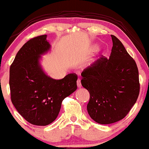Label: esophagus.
<instances>
[{"instance_id":"esophagus-1","label":"esophagus","mask_w":149,"mask_h":149,"mask_svg":"<svg viewBox=\"0 0 149 149\" xmlns=\"http://www.w3.org/2000/svg\"><path fill=\"white\" fill-rule=\"evenodd\" d=\"M77 86L78 88L82 87V85H81V79H78L77 81Z\"/></svg>"}]
</instances>
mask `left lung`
<instances>
[{
  "label": "left lung",
  "instance_id": "obj_1",
  "mask_svg": "<svg viewBox=\"0 0 149 149\" xmlns=\"http://www.w3.org/2000/svg\"><path fill=\"white\" fill-rule=\"evenodd\" d=\"M111 37L113 45L109 58L100 57L81 73V84L91 95L88 112L101 125L122 120L139 94L136 63L122 42L115 36Z\"/></svg>",
  "mask_w": 149,
  "mask_h": 149
}]
</instances>
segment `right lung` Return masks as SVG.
<instances>
[{"label":"right lung","instance_id":"obj_1","mask_svg":"<svg viewBox=\"0 0 149 149\" xmlns=\"http://www.w3.org/2000/svg\"><path fill=\"white\" fill-rule=\"evenodd\" d=\"M47 37L39 36L24 44L10 68L11 101L27 122L37 126L48 125L56 120L63 100L77 89L75 73L56 80L42 68V56L51 49Z\"/></svg>","mask_w":149,"mask_h":149}]
</instances>
